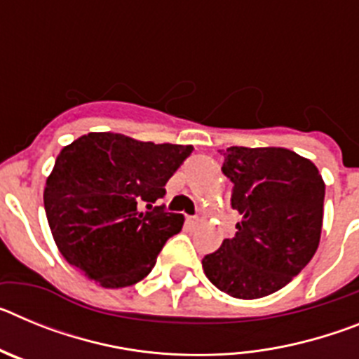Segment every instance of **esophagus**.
<instances>
[{
    "label": "esophagus",
    "instance_id": "esophagus-1",
    "mask_svg": "<svg viewBox=\"0 0 359 359\" xmlns=\"http://www.w3.org/2000/svg\"><path fill=\"white\" fill-rule=\"evenodd\" d=\"M187 221H189V224H192V226H196V224L199 223V217H189V219H187Z\"/></svg>",
    "mask_w": 359,
    "mask_h": 359
}]
</instances>
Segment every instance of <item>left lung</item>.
Returning a JSON list of instances; mask_svg holds the SVG:
<instances>
[{
    "label": "left lung",
    "mask_w": 359,
    "mask_h": 359,
    "mask_svg": "<svg viewBox=\"0 0 359 359\" xmlns=\"http://www.w3.org/2000/svg\"><path fill=\"white\" fill-rule=\"evenodd\" d=\"M224 176L241 215L233 239L203 259V271L233 298H262L290 284L320 243L325 183L316 165L284 147H228Z\"/></svg>",
    "instance_id": "left-lung-1"
}]
</instances>
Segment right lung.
<instances>
[{
	"mask_svg": "<svg viewBox=\"0 0 359 359\" xmlns=\"http://www.w3.org/2000/svg\"><path fill=\"white\" fill-rule=\"evenodd\" d=\"M190 152V145L118 133H88L62 147L43 192L61 255L107 290L147 277L165 241L185 223L152 203Z\"/></svg>",
	"mask_w": 359,
	"mask_h": 359,
	"instance_id": "obj_1",
	"label": "right lung"
}]
</instances>
